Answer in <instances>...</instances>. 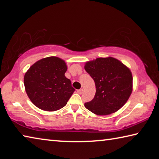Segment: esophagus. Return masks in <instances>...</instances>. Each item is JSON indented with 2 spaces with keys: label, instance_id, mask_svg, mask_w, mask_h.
Wrapping results in <instances>:
<instances>
[{
  "label": "esophagus",
  "instance_id": "1",
  "mask_svg": "<svg viewBox=\"0 0 159 159\" xmlns=\"http://www.w3.org/2000/svg\"><path fill=\"white\" fill-rule=\"evenodd\" d=\"M77 93L79 94V95H82V94L83 93V89H79L77 90Z\"/></svg>",
  "mask_w": 159,
  "mask_h": 159
}]
</instances>
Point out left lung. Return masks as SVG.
<instances>
[{
	"label": "left lung",
	"mask_w": 159,
	"mask_h": 159,
	"mask_svg": "<svg viewBox=\"0 0 159 159\" xmlns=\"http://www.w3.org/2000/svg\"><path fill=\"white\" fill-rule=\"evenodd\" d=\"M85 71L95 83L96 93L85 107L97 115H109L124 105L133 90L130 70L114 57H100L88 61Z\"/></svg>",
	"instance_id": "8db88e82"
}]
</instances>
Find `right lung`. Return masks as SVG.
Masks as SVG:
<instances>
[{
  "mask_svg": "<svg viewBox=\"0 0 159 159\" xmlns=\"http://www.w3.org/2000/svg\"><path fill=\"white\" fill-rule=\"evenodd\" d=\"M65 61L57 57L39 60L26 72L24 78L26 94L35 106L44 111L62 108L75 91L64 74Z\"/></svg>",
  "mask_w": 159,
  "mask_h": 159,
  "instance_id": "obj_1",
  "label": "right lung"
}]
</instances>
